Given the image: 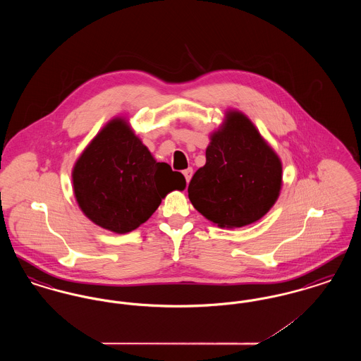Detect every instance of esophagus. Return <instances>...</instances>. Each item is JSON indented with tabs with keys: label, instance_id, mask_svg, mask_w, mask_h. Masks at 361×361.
Returning a JSON list of instances; mask_svg holds the SVG:
<instances>
[{
	"label": "esophagus",
	"instance_id": "obj_1",
	"mask_svg": "<svg viewBox=\"0 0 361 361\" xmlns=\"http://www.w3.org/2000/svg\"><path fill=\"white\" fill-rule=\"evenodd\" d=\"M183 173H184V176H185V178H187V183H189L190 178H192V174H193V169L188 168V169H185Z\"/></svg>",
	"mask_w": 361,
	"mask_h": 361
}]
</instances>
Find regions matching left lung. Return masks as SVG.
Wrapping results in <instances>:
<instances>
[{
    "mask_svg": "<svg viewBox=\"0 0 361 361\" xmlns=\"http://www.w3.org/2000/svg\"><path fill=\"white\" fill-rule=\"evenodd\" d=\"M283 185L280 157L243 112L227 109L209 135L206 165L193 174L188 197L204 218L237 228L259 221Z\"/></svg>",
    "mask_w": 361,
    "mask_h": 361,
    "instance_id": "1",
    "label": "left lung"
}]
</instances>
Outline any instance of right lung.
Here are the masks:
<instances>
[{
	"label": "right lung",
	"mask_w": 361,
	"mask_h": 361,
	"mask_svg": "<svg viewBox=\"0 0 361 361\" xmlns=\"http://www.w3.org/2000/svg\"><path fill=\"white\" fill-rule=\"evenodd\" d=\"M73 192L93 224L126 234L145 224L172 190H184L185 177L157 162L130 121L116 116L97 133L75 161Z\"/></svg>",
	"instance_id": "add662e5"
}]
</instances>
